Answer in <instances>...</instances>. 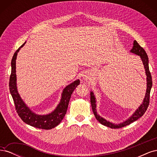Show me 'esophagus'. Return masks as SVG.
<instances>
[{"label": "esophagus", "mask_w": 157, "mask_h": 157, "mask_svg": "<svg viewBox=\"0 0 157 157\" xmlns=\"http://www.w3.org/2000/svg\"><path fill=\"white\" fill-rule=\"evenodd\" d=\"M83 78L84 80H86V81H89V80H90V77H88V76L87 75H83Z\"/></svg>", "instance_id": "obj_1"}]
</instances>
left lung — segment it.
<instances>
[{
    "mask_svg": "<svg viewBox=\"0 0 157 157\" xmlns=\"http://www.w3.org/2000/svg\"><path fill=\"white\" fill-rule=\"evenodd\" d=\"M133 48L130 50V52L132 53H134L137 56H140V58L142 60V62L144 65V68L145 70V73L147 76V90H146V93H145V96L144 98V99L143 102H142L141 105L138 107V109L135 111V113L133 114V115L128 118L126 121L123 122L120 124H114L109 121H107L105 120V118H102L101 117L99 116L97 113L96 111V98H95L94 94L93 92H90V103H91V106L93 113L94 114L95 117H96V119L99 122H100L101 124L106 126L109 128H121L122 127H124L128 124H131L133 122L137 121L138 118H140L141 117L144 115L146 110L148 108L149 104V98H150V92H151V89L152 88V77L149 71V59L147 54L145 52V50L142 48L140 45L137 43L136 40L134 41V44H133Z\"/></svg>",
    "mask_w": 157,
    "mask_h": 157,
    "instance_id": "8db88e82",
    "label": "left lung"
}]
</instances>
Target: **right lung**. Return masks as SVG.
Here are the masks:
<instances>
[{"instance_id":"1","label":"right lung","mask_w":157,"mask_h":157,"mask_svg":"<svg viewBox=\"0 0 157 157\" xmlns=\"http://www.w3.org/2000/svg\"><path fill=\"white\" fill-rule=\"evenodd\" d=\"M25 43L26 42H25L16 51L13 56L11 62L12 71L10 77V82H9L10 92L13 98L14 105L16 107V110L19 117L21 118V119L23 122L35 128H40V129L50 130L52 128H54L58 126L61 121L63 120L67 110L71 94L80 84V80L78 79L75 80V81L69 84L68 86L63 89V92L61 94V101L53 112L45 115H37V114L33 113L26 105L24 101L22 100L20 94L17 92L16 86V60L18 52L20 51L21 48L25 45Z\"/></svg>"}]
</instances>
